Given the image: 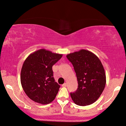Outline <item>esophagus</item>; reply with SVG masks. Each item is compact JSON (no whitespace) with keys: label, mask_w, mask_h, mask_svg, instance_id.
I'll return each instance as SVG.
<instances>
[{"label":"esophagus","mask_w":126,"mask_h":126,"mask_svg":"<svg viewBox=\"0 0 126 126\" xmlns=\"http://www.w3.org/2000/svg\"><path fill=\"white\" fill-rule=\"evenodd\" d=\"M66 86H67V84L66 83V82H65V83H64V84H63V85H62V86H63V87H66Z\"/></svg>","instance_id":"1"}]
</instances>
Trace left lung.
I'll use <instances>...</instances> for the list:
<instances>
[{
    "label": "left lung",
    "instance_id": "left-lung-1",
    "mask_svg": "<svg viewBox=\"0 0 126 126\" xmlns=\"http://www.w3.org/2000/svg\"><path fill=\"white\" fill-rule=\"evenodd\" d=\"M66 57L73 65L78 82V89L70 93L72 100L80 106L93 104L106 86V76L102 63L93 53L83 49Z\"/></svg>",
    "mask_w": 126,
    "mask_h": 126
}]
</instances>
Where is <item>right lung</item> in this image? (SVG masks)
<instances>
[{
  "instance_id": "1",
  "label": "right lung",
  "mask_w": 126,
  "mask_h": 126,
  "mask_svg": "<svg viewBox=\"0 0 126 126\" xmlns=\"http://www.w3.org/2000/svg\"><path fill=\"white\" fill-rule=\"evenodd\" d=\"M62 56L63 54L40 49L27 57L21 69L20 82L31 99L42 104L55 99L60 86L55 81L52 67Z\"/></svg>"
}]
</instances>
